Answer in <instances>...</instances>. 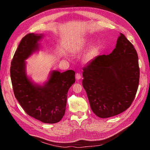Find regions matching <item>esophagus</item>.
<instances>
[{"mask_svg": "<svg viewBox=\"0 0 150 150\" xmlns=\"http://www.w3.org/2000/svg\"><path fill=\"white\" fill-rule=\"evenodd\" d=\"M81 78V75L79 72H77L76 74V79H80Z\"/></svg>", "mask_w": 150, "mask_h": 150, "instance_id": "obj_1", "label": "esophagus"}]
</instances>
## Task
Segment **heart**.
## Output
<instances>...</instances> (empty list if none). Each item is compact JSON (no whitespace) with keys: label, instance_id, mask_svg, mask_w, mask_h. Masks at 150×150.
<instances>
[{"label":"heart","instance_id":"heart-1","mask_svg":"<svg viewBox=\"0 0 150 150\" xmlns=\"http://www.w3.org/2000/svg\"><path fill=\"white\" fill-rule=\"evenodd\" d=\"M91 54H92V53H90V54H89V56H89V57H90L91 56Z\"/></svg>","mask_w":150,"mask_h":150}]
</instances>
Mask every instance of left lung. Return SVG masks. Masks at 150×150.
I'll use <instances>...</instances> for the list:
<instances>
[{
  "label": "left lung",
  "instance_id": "obj_1",
  "mask_svg": "<svg viewBox=\"0 0 150 150\" xmlns=\"http://www.w3.org/2000/svg\"><path fill=\"white\" fill-rule=\"evenodd\" d=\"M83 70V86L97 116L107 118L129 108L138 88L139 67L137 52L124 34L111 54L95 57Z\"/></svg>",
  "mask_w": 150,
  "mask_h": 150
}]
</instances>
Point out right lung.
I'll use <instances>...</instances> for the list:
<instances>
[{"mask_svg": "<svg viewBox=\"0 0 150 150\" xmlns=\"http://www.w3.org/2000/svg\"><path fill=\"white\" fill-rule=\"evenodd\" d=\"M42 34L30 33L22 39L11 61V82L14 96L28 115L44 123L60 121L64 115L67 92L75 83L72 70L54 71L43 86L34 85L25 74V60L39 49Z\"/></svg>", "mask_w": 150, "mask_h": 150, "instance_id": "right-lung-1", "label": "right lung"}]
</instances>
